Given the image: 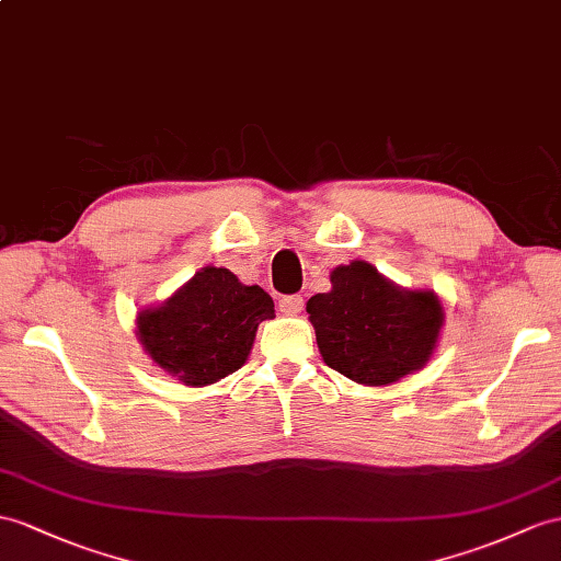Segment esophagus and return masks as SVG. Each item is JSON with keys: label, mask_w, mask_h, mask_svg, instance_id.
<instances>
[{"label": "esophagus", "mask_w": 561, "mask_h": 561, "mask_svg": "<svg viewBox=\"0 0 561 561\" xmlns=\"http://www.w3.org/2000/svg\"><path fill=\"white\" fill-rule=\"evenodd\" d=\"M302 307H305V299L299 295H285L278 302V309L280 313H285V317H295V313L302 311Z\"/></svg>", "instance_id": "obj_1"}]
</instances>
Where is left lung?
I'll return each mask as SVG.
<instances>
[{
  "instance_id": "left-lung-1",
  "label": "left lung",
  "mask_w": 561,
  "mask_h": 561,
  "mask_svg": "<svg viewBox=\"0 0 561 561\" xmlns=\"http://www.w3.org/2000/svg\"><path fill=\"white\" fill-rule=\"evenodd\" d=\"M323 362L359 386H390L421 371L445 323L440 297L407 290L364 259L331 271V290L307 302Z\"/></svg>"
}]
</instances>
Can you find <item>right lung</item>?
<instances>
[{
	"label": "right lung",
	"instance_id": "obj_1",
	"mask_svg": "<svg viewBox=\"0 0 561 561\" xmlns=\"http://www.w3.org/2000/svg\"><path fill=\"white\" fill-rule=\"evenodd\" d=\"M273 299L224 266H204L169 299L135 317V335L161 371L190 388L211 386L248 362Z\"/></svg>",
	"mask_w": 561,
	"mask_h": 561
}]
</instances>
